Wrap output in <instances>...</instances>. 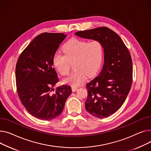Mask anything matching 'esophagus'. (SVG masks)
<instances>
[{
    "label": "esophagus",
    "instance_id": "esophagus-1",
    "mask_svg": "<svg viewBox=\"0 0 151 151\" xmlns=\"http://www.w3.org/2000/svg\"><path fill=\"white\" fill-rule=\"evenodd\" d=\"M71 89H72V91L74 92V91H77V90L78 89V88H77V87H76V86H71Z\"/></svg>",
    "mask_w": 151,
    "mask_h": 151
}]
</instances>
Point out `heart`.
I'll list each match as a JSON object with an SVG mask.
<instances>
[{"label":"heart","instance_id":"obj_1","mask_svg":"<svg viewBox=\"0 0 151 151\" xmlns=\"http://www.w3.org/2000/svg\"><path fill=\"white\" fill-rule=\"evenodd\" d=\"M64 55L55 53L53 65L62 76L68 74L71 66L75 69L64 83L74 86L81 85L88 77L94 76L101 68L104 57V47L98 40L88 41L73 38L63 47Z\"/></svg>","mask_w":151,"mask_h":151}]
</instances>
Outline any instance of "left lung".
I'll return each instance as SVG.
<instances>
[{"label": "left lung", "instance_id": "1", "mask_svg": "<svg viewBox=\"0 0 151 151\" xmlns=\"http://www.w3.org/2000/svg\"><path fill=\"white\" fill-rule=\"evenodd\" d=\"M99 41L104 51V64L98 76L86 84V110L95 117L107 118L124 102L132 83L133 67L130 52L118 34L105 27L75 33Z\"/></svg>", "mask_w": 151, "mask_h": 151}]
</instances>
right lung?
I'll return each instance as SVG.
<instances>
[{"label": "right lung", "mask_w": 151, "mask_h": 151, "mask_svg": "<svg viewBox=\"0 0 151 151\" xmlns=\"http://www.w3.org/2000/svg\"><path fill=\"white\" fill-rule=\"evenodd\" d=\"M66 37L62 33H41L23 50L17 61L16 82L20 101L31 115L41 120L58 116L72 93L70 86L66 85L52 92L58 82L53 57Z\"/></svg>", "instance_id": "right-lung-1"}]
</instances>
